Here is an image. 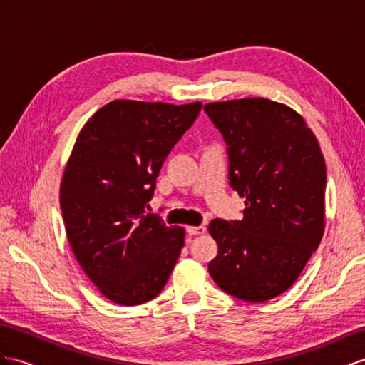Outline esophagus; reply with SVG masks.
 I'll return each mask as SVG.
<instances>
[{
  "instance_id": "1",
  "label": "esophagus",
  "mask_w": 365,
  "mask_h": 365,
  "mask_svg": "<svg viewBox=\"0 0 365 365\" xmlns=\"http://www.w3.org/2000/svg\"><path fill=\"white\" fill-rule=\"evenodd\" d=\"M205 231H207V227H205V225H199V227H186V232H188L190 236L203 235Z\"/></svg>"
}]
</instances>
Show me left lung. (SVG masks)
I'll return each instance as SVG.
<instances>
[{
	"label": "left lung",
	"mask_w": 365,
	"mask_h": 365,
	"mask_svg": "<svg viewBox=\"0 0 365 365\" xmlns=\"http://www.w3.org/2000/svg\"><path fill=\"white\" fill-rule=\"evenodd\" d=\"M227 143L230 186L244 219L210 223L208 264L223 292L264 302L292 287L324 235L327 171L319 143L296 110L267 98L203 106Z\"/></svg>",
	"instance_id": "1"
}]
</instances>
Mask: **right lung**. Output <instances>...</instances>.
<instances>
[{"mask_svg":"<svg viewBox=\"0 0 365 365\" xmlns=\"http://www.w3.org/2000/svg\"><path fill=\"white\" fill-rule=\"evenodd\" d=\"M200 108L114 100L80 130L63 174L61 214L83 272L112 302L151 301L180 256L185 230L146 208L165 158Z\"/></svg>","mask_w":365,"mask_h":365,"instance_id":"obj_1","label":"right lung"}]
</instances>
